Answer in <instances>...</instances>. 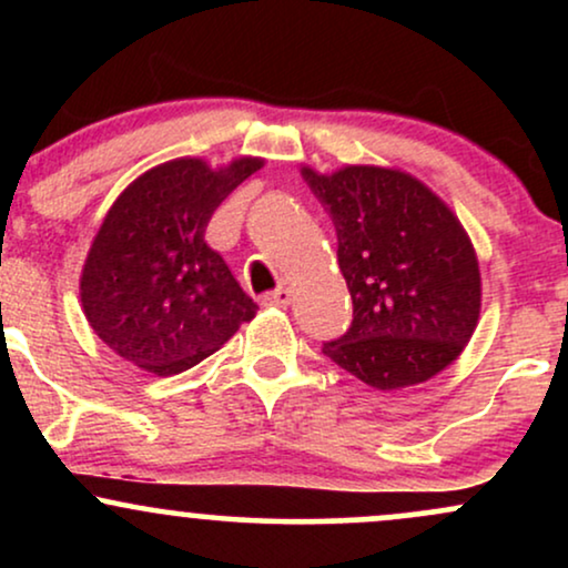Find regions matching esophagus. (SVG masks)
Masks as SVG:
<instances>
[{
  "mask_svg": "<svg viewBox=\"0 0 568 568\" xmlns=\"http://www.w3.org/2000/svg\"><path fill=\"white\" fill-rule=\"evenodd\" d=\"M293 302V291L291 288H277L264 296V306H277V310H285Z\"/></svg>",
  "mask_w": 568,
  "mask_h": 568,
  "instance_id": "esophagus-1",
  "label": "esophagus"
}]
</instances>
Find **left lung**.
I'll use <instances>...</instances> for the list:
<instances>
[{
	"mask_svg": "<svg viewBox=\"0 0 568 568\" xmlns=\"http://www.w3.org/2000/svg\"><path fill=\"white\" fill-rule=\"evenodd\" d=\"M302 179L334 221L355 315L323 355L384 393L452 366L480 317L478 256L456 213L397 168L304 165Z\"/></svg>",
	"mask_w": 568,
	"mask_h": 568,
	"instance_id": "obj_1",
	"label": "left lung"
}]
</instances>
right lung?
Here are the masks:
<instances>
[{"label": "right lung", "mask_w": 568, "mask_h": 568, "mask_svg": "<svg viewBox=\"0 0 568 568\" xmlns=\"http://www.w3.org/2000/svg\"><path fill=\"white\" fill-rule=\"evenodd\" d=\"M262 168V158L221 168L175 158L114 200L84 258L80 298L90 328L122 361L158 376L181 374L256 317V302L207 247L205 226Z\"/></svg>", "instance_id": "add662e5"}]
</instances>
